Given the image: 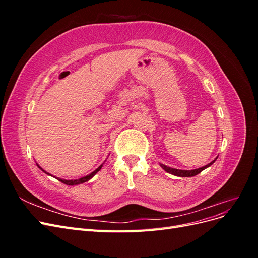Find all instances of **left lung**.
<instances>
[{"mask_svg":"<svg viewBox=\"0 0 258 258\" xmlns=\"http://www.w3.org/2000/svg\"><path fill=\"white\" fill-rule=\"evenodd\" d=\"M215 160H216V159H214L213 161H211L210 163H208V165H207V166H205V167H201V168L195 169V170H178V169H173V168L167 167V166H165V165H161V163H160V166H161V168H162L163 170L167 171L168 173H171V174L176 175V176L189 177V176H195V175L199 174V173L201 172V171H204L205 169H207V168H208V167H210L211 165H213Z\"/></svg>","mask_w":258,"mask_h":258,"instance_id":"8db88e82","label":"left lung"}]
</instances>
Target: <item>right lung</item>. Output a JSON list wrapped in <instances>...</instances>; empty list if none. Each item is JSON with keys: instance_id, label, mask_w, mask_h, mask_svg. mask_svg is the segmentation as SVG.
<instances>
[{"instance_id": "1", "label": "right lung", "mask_w": 258, "mask_h": 258, "mask_svg": "<svg viewBox=\"0 0 258 258\" xmlns=\"http://www.w3.org/2000/svg\"><path fill=\"white\" fill-rule=\"evenodd\" d=\"M38 166V165H37ZM102 166L103 165H101L99 168H97L95 171H93V172H91L90 174H88V175H86V176H84V177H81V178H79V179H63V178H58V181H60V182H62L63 184H67V185H79V184H82V183H85V182H87V181H89V179L95 175L98 171H100L101 170V168H102ZM38 168L40 169H42L40 166H38ZM43 170V169H42ZM44 171V170H43ZM45 173H47L46 172V171H44ZM47 174H49V173H47Z\"/></svg>"}]
</instances>
